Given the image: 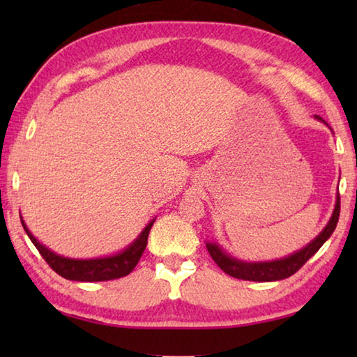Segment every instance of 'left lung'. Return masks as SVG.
<instances>
[{"mask_svg":"<svg viewBox=\"0 0 357 357\" xmlns=\"http://www.w3.org/2000/svg\"><path fill=\"white\" fill-rule=\"evenodd\" d=\"M318 119H321L317 116ZM338 215H340V197H337V203H335V209L332 213V217L328 225L319 233V236L317 239H313L312 243L304 247V249L293 253L288 258L283 259H277V261H266V263H244L239 261L236 258L228 257L225 252H223L217 244H206V249L209 252L211 258L214 259L217 266L223 271V273L236 277V279H243V280H253V282H274V280H282L287 279V277L293 275L294 273L304 266L309 259L315 255V253L319 250L328 238L334 233V229L337 227L338 222Z\"/></svg>","mask_w":357,"mask_h":357,"instance_id":"left-lung-1","label":"left lung"}]
</instances>
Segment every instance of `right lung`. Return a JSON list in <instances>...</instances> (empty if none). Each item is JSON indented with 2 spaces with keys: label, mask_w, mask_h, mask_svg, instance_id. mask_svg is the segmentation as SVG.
<instances>
[{
  "label": "right lung",
  "mask_w": 357,
  "mask_h": 357,
  "mask_svg": "<svg viewBox=\"0 0 357 357\" xmlns=\"http://www.w3.org/2000/svg\"><path fill=\"white\" fill-rule=\"evenodd\" d=\"M153 222L148 223V227L143 229L140 236L132 244L129 249L118 253L114 257L108 258H96V259H70L59 257L56 253H53L47 249V247L38 243L29 229L26 228L25 222L22 220V225L25 228L28 238L31 239V243L36 245V249L39 250L42 258L45 259L47 264L68 280H77V282H104V280H113L119 279L130 274L137 263L140 261L144 249L148 244V234L153 227Z\"/></svg>",
  "instance_id": "right-lung-1"
}]
</instances>
